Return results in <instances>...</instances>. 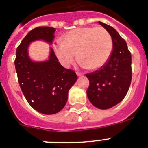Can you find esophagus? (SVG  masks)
I'll list each match as a JSON object with an SVG mask.
<instances>
[{
  "mask_svg": "<svg viewBox=\"0 0 148 148\" xmlns=\"http://www.w3.org/2000/svg\"><path fill=\"white\" fill-rule=\"evenodd\" d=\"M76 74H77V75H78V76H82V75H84L83 73H79V72H77Z\"/></svg>",
  "mask_w": 148,
  "mask_h": 148,
  "instance_id": "1",
  "label": "esophagus"
}]
</instances>
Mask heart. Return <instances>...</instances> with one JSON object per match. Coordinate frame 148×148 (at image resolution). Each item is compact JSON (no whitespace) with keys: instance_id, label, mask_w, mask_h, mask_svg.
I'll return each instance as SVG.
<instances>
[{"instance_id":"heart-1","label":"heart","mask_w":148,"mask_h":148,"mask_svg":"<svg viewBox=\"0 0 148 148\" xmlns=\"http://www.w3.org/2000/svg\"><path fill=\"white\" fill-rule=\"evenodd\" d=\"M113 49L110 34L103 27H80L65 34L62 41L54 46V52L61 64L69 66L77 57L90 70L101 67L108 61Z\"/></svg>"}]
</instances>
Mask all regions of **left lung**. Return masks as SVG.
Here are the masks:
<instances>
[{
    "mask_svg": "<svg viewBox=\"0 0 148 148\" xmlns=\"http://www.w3.org/2000/svg\"><path fill=\"white\" fill-rule=\"evenodd\" d=\"M113 40V51L108 61L99 70L86 74L90 86L87 97L99 109L113 108L124 99L132 80L131 53L125 39L113 27L99 22Z\"/></svg>",
    "mask_w": 148,
    "mask_h": 148,
    "instance_id": "obj_1",
    "label": "left lung"
}]
</instances>
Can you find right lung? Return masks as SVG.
Instances as JSON below:
<instances>
[{
	"instance_id": "obj_1",
	"label": "right lung",
	"mask_w": 148,
	"mask_h": 148,
	"mask_svg": "<svg viewBox=\"0 0 148 148\" xmlns=\"http://www.w3.org/2000/svg\"><path fill=\"white\" fill-rule=\"evenodd\" d=\"M56 29L38 27L29 31L16 49L15 66L18 80L23 95L33 109L43 114L52 115L64 108L68 91L76 82L73 70L58 62L53 48L49 59L34 62L29 57V44L36 40L52 44Z\"/></svg>"
}]
</instances>
